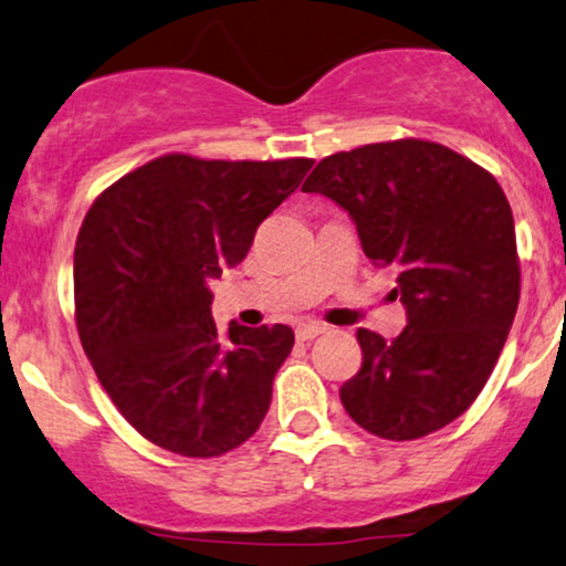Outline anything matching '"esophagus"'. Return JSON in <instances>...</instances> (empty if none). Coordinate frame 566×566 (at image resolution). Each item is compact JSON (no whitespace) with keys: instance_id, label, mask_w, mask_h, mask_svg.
<instances>
[{"instance_id":"34e87169","label":"esophagus","mask_w":566,"mask_h":566,"mask_svg":"<svg viewBox=\"0 0 566 566\" xmlns=\"http://www.w3.org/2000/svg\"><path fill=\"white\" fill-rule=\"evenodd\" d=\"M321 334H326V326H321V323H303V326H297L295 331L297 342H313V338Z\"/></svg>"}]
</instances>
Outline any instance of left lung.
<instances>
[{"label": "left lung", "mask_w": 566, "mask_h": 566, "mask_svg": "<svg viewBox=\"0 0 566 566\" xmlns=\"http://www.w3.org/2000/svg\"><path fill=\"white\" fill-rule=\"evenodd\" d=\"M305 193L336 201L361 251L396 269L406 328H359L361 367L338 396L361 429L417 440L461 417L486 386L520 303L515 222L492 172L424 139L323 157Z\"/></svg>", "instance_id": "8db88e82"}]
</instances>
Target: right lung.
I'll return each mask as SVG.
<instances>
[{"label": "right lung", "instance_id": "obj_1", "mask_svg": "<svg viewBox=\"0 0 566 566\" xmlns=\"http://www.w3.org/2000/svg\"><path fill=\"white\" fill-rule=\"evenodd\" d=\"M313 168L163 155L97 196L74 245V315L93 370L149 442L217 458L261 427L290 326L220 334L209 282Z\"/></svg>", "mask_w": 566, "mask_h": 566}]
</instances>
